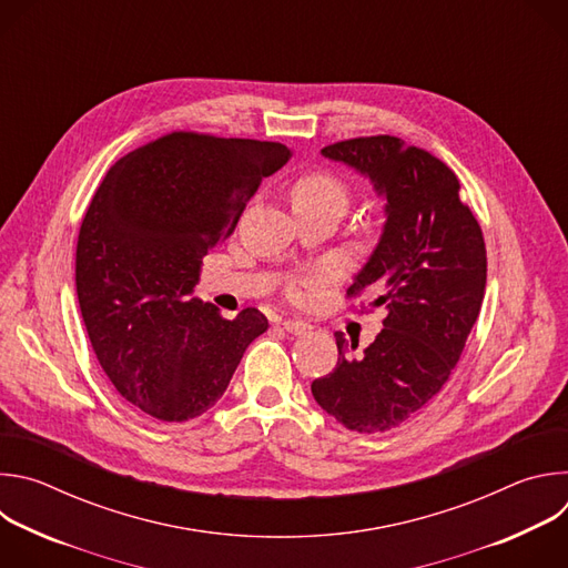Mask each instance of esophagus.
<instances>
[{
  "label": "esophagus",
  "instance_id": "esophagus-1",
  "mask_svg": "<svg viewBox=\"0 0 568 568\" xmlns=\"http://www.w3.org/2000/svg\"><path fill=\"white\" fill-rule=\"evenodd\" d=\"M281 326H283V331H285V333H290V335H303V333H307V331H310L307 323H303V321H294V318H285V321H281Z\"/></svg>",
  "mask_w": 568,
  "mask_h": 568
}]
</instances>
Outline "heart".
Returning <instances> with one entry per match:
<instances>
[{"label": "heart", "mask_w": 568, "mask_h": 568, "mask_svg": "<svg viewBox=\"0 0 568 568\" xmlns=\"http://www.w3.org/2000/svg\"><path fill=\"white\" fill-rule=\"evenodd\" d=\"M290 197L294 209H335L344 213L351 202V191L328 171H310L294 180Z\"/></svg>", "instance_id": "obj_1"}]
</instances>
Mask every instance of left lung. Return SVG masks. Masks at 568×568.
Returning a JSON list of instances; mask_svg holds the SVG:
<instances>
[{"mask_svg": "<svg viewBox=\"0 0 568 568\" xmlns=\"http://www.w3.org/2000/svg\"><path fill=\"white\" fill-rule=\"evenodd\" d=\"M321 154L368 178L386 200L377 247L348 287V296L375 294L386 318L359 355L335 335L337 366L312 382V395L351 432H388L440 393L465 348L488 276L483 231L454 171L423 148L377 134Z\"/></svg>", "mask_w": 568, "mask_h": 568, "instance_id": "1", "label": "left lung"}]
</instances>
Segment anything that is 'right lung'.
Segmentation results:
<instances>
[{"mask_svg": "<svg viewBox=\"0 0 568 568\" xmlns=\"http://www.w3.org/2000/svg\"><path fill=\"white\" fill-rule=\"evenodd\" d=\"M290 156L274 141L171 132L121 156L92 197L75 247L80 314L101 368L143 414L202 416L270 328L256 307L229 321L193 292L202 258Z\"/></svg>", "mask_w": 568, "mask_h": 568, "instance_id": "right-lung-1", "label": "right lung"}]
</instances>
